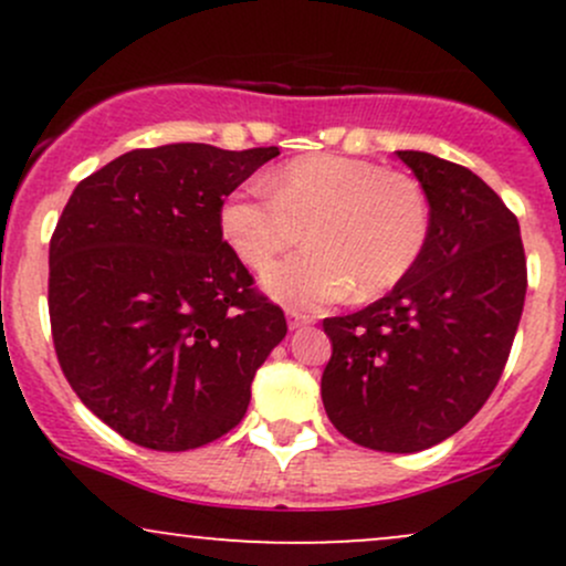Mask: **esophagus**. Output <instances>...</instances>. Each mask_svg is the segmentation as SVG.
Instances as JSON below:
<instances>
[{"label":"esophagus","instance_id":"esophagus-1","mask_svg":"<svg viewBox=\"0 0 566 566\" xmlns=\"http://www.w3.org/2000/svg\"><path fill=\"white\" fill-rule=\"evenodd\" d=\"M314 319H311V316H305V314H297V311H287V324H290V329H301V327H305V324H311Z\"/></svg>","mask_w":566,"mask_h":566}]
</instances>
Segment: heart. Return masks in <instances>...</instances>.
I'll use <instances>...</instances> for the list:
<instances>
[{
  "mask_svg": "<svg viewBox=\"0 0 566 566\" xmlns=\"http://www.w3.org/2000/svg\"><path fill=\"white\" fill-rule=\"evenodd\" d=\"M237 188L220 205V233L247 269L261 271L301 239L308 247L271 265L263 290L297 311L359 292L378 295L418 263L428 239V199L405 172L343 154H305Z\"/></svg>",
  "mask_w": 566,
  "mask_h": 566,
  "instance_id": "1",
  "label": "heart"
}]
</instances>
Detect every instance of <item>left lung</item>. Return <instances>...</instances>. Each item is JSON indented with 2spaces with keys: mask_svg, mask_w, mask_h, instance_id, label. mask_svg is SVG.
<instances>
[{
  "mask_svg": "<svg viewBox=\"0 0 566 566\" xmlns=\"http://www.w3.org/2000/svg\"><path fill=\"white\" fill-rule=\"evenodd\" d=\"M428 199V239L380 301L324 319L327 418L378 452H420L458 433L495 391L527 295L518 220L479 175L396 151Z\"/></svg>",
  "mask_w": 566,
  "mask_h": 566,
  "instance_id": "left-lung-1",
  "label": "left lung"
}]
</instances>
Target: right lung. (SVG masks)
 Returning <instances> with one entry per match:
<instances>
[{
  "instance_id": "add662e5",
  "label": "right lung",
  "mask_w": 566,
  "mask_h": 566,
  "mask_svg": "<svg viewBox=\"0 0 566 566\" xmlns=\"http://www.w3.org/2000/svg\"><path fill=\"white\" fill-rule=\"evenodd\" d=\"M279 148H138L71 193L50 239V324L63 375L133 444L184 452L244 418L282 308L220 233V205Z\"/></svg>"
}]
</instances>
